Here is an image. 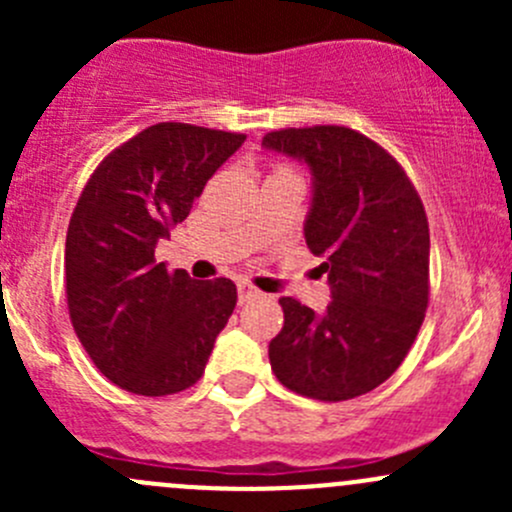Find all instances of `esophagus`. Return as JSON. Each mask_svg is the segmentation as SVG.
Instances as JSON below:
<instances>
[{"instance_id": "34e87169", "label": "esophagus", "mask_w": 512, "mask_h": 512, "mask_svg": "<svg viewBox=\"0 0 512 512\" xmlns=\"http://www.w3.org/2000/svg\"><path fill=\"white\" fill-rule=\"evenodd\" d=\"M257 297H260V292L252 285H247V282H240V285H237V299H240V304L252 302V299Z\"/></svg>"}]
</instances>
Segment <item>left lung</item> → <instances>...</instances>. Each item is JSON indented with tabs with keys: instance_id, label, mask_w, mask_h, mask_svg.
Wrapping results in <instances>:
<instances>
[{
	"instance_id": "8db88e82",
	"label": "left lung",
	"mask_w": 512,
	"mask_h": 512,
	"mask_svg": "<svg viewBox=\"0 0 512 512\" xmlns=\"http://www.w3.org/2000/svg\"><path fill=\"white\" fill-rule=\"evenodd\" d=\"M265 151L312 173L304 240L322 257L332 302L322 314L282 297L270 364L289 391L347 401L384 384L409 354L428 307V220L409 175L344 126L285 128Z\"/></svg>"
}]
</instances>
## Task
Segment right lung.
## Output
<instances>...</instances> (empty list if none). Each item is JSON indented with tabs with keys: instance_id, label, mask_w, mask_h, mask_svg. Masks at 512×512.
<instances>
[{
	"instance_id": "add662e5",
	"label": "right lung",
	"mask_w": 512,
	"mask_h": 512,
	"mask_svg": "<svg viewBox=\"0 0 512 512\" xmlns=\"http://www.w3.org/2000/svg\"><path fill=\"white\" fill-rule=\"evenodd\" d=\"M242 143V133L156 123L103 158L76 203L64 257L71 324L98 371L131 394L193 386L235 309L230 280L168 272L156 247Z\"/></svg>"
}]
</instances>
